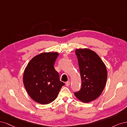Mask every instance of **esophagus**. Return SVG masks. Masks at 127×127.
Returning a JSON list of instances; mask_svg holds the SVG:
<instances>
[{"mask_svg":"<svg viewBox=\"0 0 127 127\" xmlns=\"http://www.w3.org/2000/svg\"><path fill=\"white\" fill-rule=\"evenodd\" d=\"M65 85H66L67 87H68V86H69V85H70V82H69V81L66 82V83H65Z\"/></svg>","mask_w":127,"mask_h":127,"instance_id":"1","label":"esophagus"}]
</instances>
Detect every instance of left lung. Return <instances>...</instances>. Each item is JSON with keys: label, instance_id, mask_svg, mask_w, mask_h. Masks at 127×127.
<instances>
[{"label": "left lung", "instance_id": "1", "mask_svg": "<svg viewBox=\"0 0 127 127\" xmlns=\"http://www.w3.org/2000/svg\"><path fill=\"white\" fill-rule=\"evenodd\" d=\"M82 80L80 90L74 93L80 101L88 103L99 97L105 88L107 69L96 53L88 48L75 50Z\"/></svg>", "mask_w": 127, "mask_h": 127}]
</instances>
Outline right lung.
<instances>
[{
	"label": "right lung",
	"mask_w": 127,
	"mask_h": 127,
	"mask_svg": "<svg viewBox=\"0 0 127 127\" xmlns=\"http://www.w3.org/2000/svg\"><path fill=\"white\" fill-rule=\"evenodd\" d=\"M58 55L57 52L40 53L30 61L24 70V87L30 96L38 103L47 104L54 101L65 85L54 67Z\"/></svg>",
	"instance_id": "obj_1"
}]
</instances>
